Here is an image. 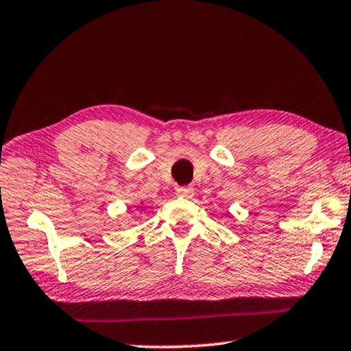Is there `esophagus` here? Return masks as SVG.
Segmentation results:
<instances>
[{
  "mask_svg": "<svg viewBox=\"0 0 351 351\" xmlns=\"http://www.w3.org/2000/svg\"><path fill=\"white\" fill-rule=\"evenodd\" d=\"M176 195H178V197L190 198V197H192V195H193V187H190V186L178 187V189H176Z\"/></svg>",
  "mask_w": 351,
  "mask_h": 351,
  "instance_id": "1",
  "label": "esophagus"
}]
</instances>
